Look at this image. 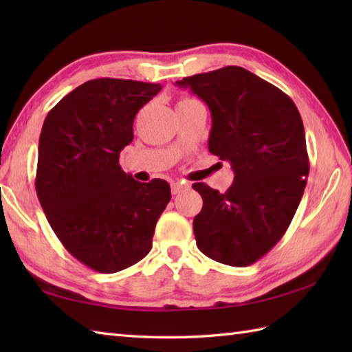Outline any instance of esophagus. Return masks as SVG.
Masks as SVG:
<instances>
[{
  "instance_id": "obj_1",
  "label": "esophagus",
  "mask_w": 352,
  "mask_h": 352,
  "mask_svg": "<svg viewBox=\"0 0 352 352\" xmlns=\"http://www.w3.org/2000/svg\"><path fill=\"white\" fill-rule=\"evenodd\" d=\"M189 189V184L188 183H183V182H174L170 184V192L172 195H178V193H182L184 190Z\"/></svg>"
}]
</instances>
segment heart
Instances as JSON below:
<instances>
[{"instance_id":"heart-1","label":"heart","mask_w":352,"mask_h":352,"mask_svg":"<svg viewBox=\"0 0 352 352\" xmlns=\"http://www.w3.org/2000/svg\"><path fill=\"white\" fill-rule=\"evenodd\" d=\"M186 100H190V98H184V100H182V101H186ZM182 101H180V102H182Z\"/></svg>"}]
</instances>
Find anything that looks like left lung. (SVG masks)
I'll use <instances>...</instances> for the list:
<instances>
[{"label": "left lung", "mask_w": 352, "mask_h": 352, "mask_svg": "<svg viewBox=\"0 0 352 352\" xmlns=\"http://www.w3.org/2000/svg\"><path fill=\"white\" fill-rule=\"evenodd\" d=\"M177 86L212 115L208 151L234 172L226 193L195 183L203 208L193 219L199 251L245 267L274 248L307 184L309 155L300 111L278 87L241 66L186 77Z\"/></svg>", "instance_id": "obj_1"}]
</instances>
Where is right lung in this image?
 <instances>
[{
  "label": "right lung",
  "mask_w": 352,
  "mask_h": 352,
  "mask_svg": "<svg viewBox=\"0 0 352 352\" xmlns=\"http://www.w3.org/2000/svg\"><path fill=\"white\" fill-rule=\"evenodd\" d=\"M160 85L96 78L58 101L39 138L36 192L63 246L94 271L113 274L151 251L169 184L139 183L119 166L138 111Z\"/></svg>",
  "instance_id": "obj_1"
}]
</instances>
